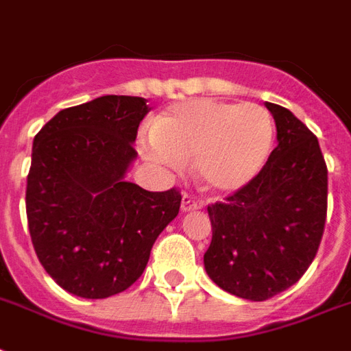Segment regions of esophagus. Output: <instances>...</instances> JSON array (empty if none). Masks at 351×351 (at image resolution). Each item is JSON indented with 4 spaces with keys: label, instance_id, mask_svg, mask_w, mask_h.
<instances>
[{
    "label": "esophagus",
    "instance_id": "esophagus-1",
    "mask_svg": "<svg viewBox=\"0 0 351 351\" xmlns=\"http://www.w3.org/2000/svg\"><path fill=\"white\" fill-rule=\"evenodd\" d=\"M200 208H202V202L193 199L191 195H184V197H182V211H184V213H186V211L200 210Z\"/></svg>",
    "mask_w": 351,
    "mask_h": 351
}]
</instances>
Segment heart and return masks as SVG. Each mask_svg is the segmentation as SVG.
Segmentation results:
<instances>
[{
	"label": "heart",
	"mask_w": 351,
	"mask_h": 351,
	"mask_svg": "<svg viewBox=\"0 0 351 351\" xmlns=\"http://www.w3.org/2000/svg\"><path fill=\"white\" fill-rule=\"evenodd\" d=\"M274 121L263 106L191 99L171 106L138 143L154 165L182 171L195 158V176L213 193H235L263 171L274 147Z\"/></svg>",
	"instance_id": "1"
}]
</instances>
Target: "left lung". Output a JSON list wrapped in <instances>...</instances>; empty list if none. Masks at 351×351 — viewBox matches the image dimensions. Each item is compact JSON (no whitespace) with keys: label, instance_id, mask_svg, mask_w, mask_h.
Masks as SVG:
<instances>
[{"label":"left lung","instance_id":"left-lung-1","mask_svg":"<svg viewBox=\"0 0 351 351\" xmlns=\"http://www.w3.org/2000/svg\"><path fill=\"white\" fill-rule=\"evenodd\" d=\"M278 145L247 187L208 206L211 282L263 302L298 282L317 256L328 210V167L317 136L280 104L265 103Z\"/></svg>","mask_w":351,"mask_h":351}]
</instances>
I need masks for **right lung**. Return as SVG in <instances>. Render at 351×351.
Wrapping results in <instances>:
<instances>
[{"label":"right lung","mask_w":351,"mask_h":351,"mask_svg":"<svg viewBox=\"0 0 351 351\" xmlns=\"http://www.w3.org/2000/svg\"><path fill=\"white\" fill-rule=\"evenodd\" d=\"M147 99L103 95L64 108L34 136L29 232L40 263L80 298H108L143 274L154 241L178 215L176 189L152 193L125 176Z\"/></svg>","instance_id":"obj_1"}]
</instances>
